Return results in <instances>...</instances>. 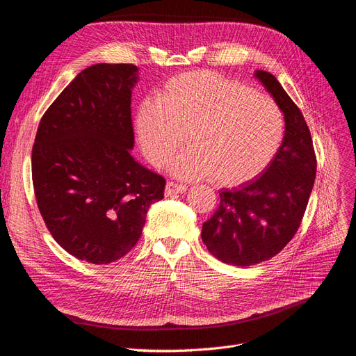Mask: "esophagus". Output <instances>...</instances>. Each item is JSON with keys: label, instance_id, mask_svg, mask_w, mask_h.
Instances as JSON below:
<instances>
[{"label": "esophagus", "instance_id": "obj_1", "mask_svg": "<svg viewBox=\"0 0 356 356\" xmlns=\"http://www.w3.org/2000/svg\"><path fill=\"white\" fill-rule=\"evenodd\" d=\"M187 191V186H182V184H177V182H168L165 187V195L166 197H172L174 194H182Z\"/></svg>", "mask_w": 356, "mask_h": 356}]
</instances>
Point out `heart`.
<instances>
[{
	"mask_svg": "<svg viewBox=\"0 0 356 356\" xmlns=\"http://www.w3.org/2000/svg\"><path fill=\"white\" fill-rule=\"evenodd\" d=\"M136 134L145 156L165 168L187 137L190 147L172 163L186 179L211 177L235 187L259 177L283 138V115L273 99L213 71L170 77L137 108Z\"/></svg>",
	"mask_w": 356,
	"mask_h": 356,
	"instance_id": "heart-1",
	"label": "heart"
}]
</instances>
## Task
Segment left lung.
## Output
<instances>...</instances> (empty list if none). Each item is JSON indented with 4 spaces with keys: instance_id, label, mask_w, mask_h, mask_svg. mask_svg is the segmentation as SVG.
I'll return each instance as SVG.
<instances>
[{
    "instance_id": "8db88e82",
    "label": "left lung",
    "mask_w": 356,
    "mask_h": 356,
    "mask_svg": "<svg viewBox=\"0 0 356 356\" xmlns=\"http://www.w3.org/2000/svg\"><path fill=\"white\" fill-rule=\"evenodd\" d=\"M285 117V136L260 178L220 190V204L203 223L202 239L223 263L252 266L285 248L301 225L314 186L317 161L308 125L277 79L254 73Z\"/></svg>"
}]
</instances>
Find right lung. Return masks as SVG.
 <instances>
[{
  "instance_id": "obj_1",
  "label": "right lung",
  "mask_w": 356,
  "mask_h": 356,
  "mask_svg": "<svg viewBox=\"0 0 356 356\" xmlns=\"http://www.w3.org/2000/svg\"><path fill=\"white\" fill-rule=\"evenodd\" d=\"M133 64L83 70L42 117L32 149V179L48 231L67 252L108 264L143 232L165 178L138 163L134 147Z\"/></svg>"
}]
</instances>
